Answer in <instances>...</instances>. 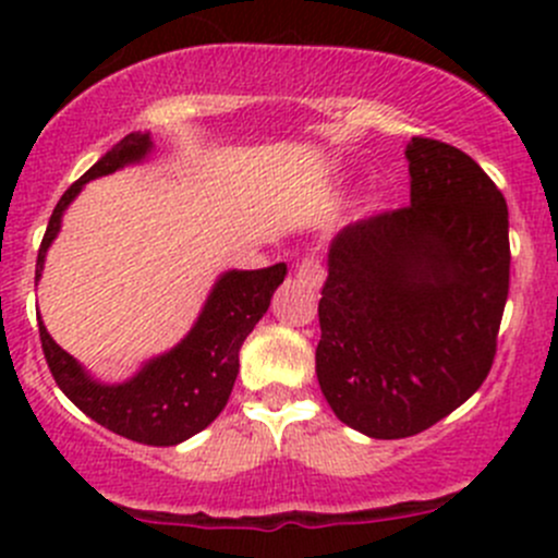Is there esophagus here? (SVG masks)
Segmentation results:
<instances>
[{
    "instance_id": "esophagus-1",
    "label": "esophagus",
    "mask_w": 558,
    "mask_h": 558,
    "mask_svg": "<svg viewBox=\"0 0 558 558\" xmlns=\"http://www.w3.org/2000/svg\"><path fill=\"white\" fill-rule=\"evenodd\" d=\"M296 278H300V283H305L307 289H318V286L324 283V267H320L318 256L302 258L300 267H296Z\"/></svg>"
}]
</instances>
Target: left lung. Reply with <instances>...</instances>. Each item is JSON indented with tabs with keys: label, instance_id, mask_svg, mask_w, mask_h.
<instances>
[{
	"label": "left lung",
	"instance_id": "8db88e82",
	"mask_svg": "<svg viewBox=\"0 0 558 558\" xmlns=\"http://www.w3.org/2000/svg\"><path fill=\"white\" fill-rule=\"evenodd\" d=\"M410 205L342 229L318 302L315 375L375 440L429 429L481 388L510 289L508 202L475 159L413 137Z\"/></svg>",
	"mask_w": 558,
	"mask_h": 558
}]
</instances>
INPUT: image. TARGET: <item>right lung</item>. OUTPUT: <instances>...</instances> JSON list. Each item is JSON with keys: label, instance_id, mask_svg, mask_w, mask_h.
I'll use <instances>...</instances> for the list:
<instances>
[{"label": "right lung", "instance_id": "1", "mask_svg": "<svg viewBox=\"0 0 558 558\" xmlns=\"http://www.w3.org/2000/svg\"><path fill=\"white\" fill-rule=\"evenodd\" d=\"M150 134H126L118 145L92 167L81 180L64 191L45 229L37 253L39 280L45 253L61 229V216L83 185L126 165H137L150 154ZM286 264L264 269H229L213 286L199 318L189 335L161 356L150 359L123 384H102L92 378L77 359L56 345L39 320L45 362L53 380L75 408L105 429L143 442V446H178L196 432L210 426L229 402L240 369V348L253 326L267 313L275 289L283 283Z\"/></svg>", "mask_w": 558, "mask_h": 558}]
</instances>
